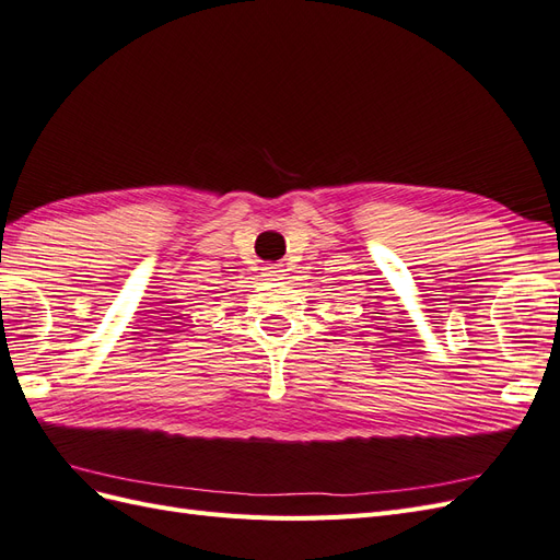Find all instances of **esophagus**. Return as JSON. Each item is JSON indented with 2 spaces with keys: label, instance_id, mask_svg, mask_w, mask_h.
<instances>
[{
  "label": "esophagus",
  "instance_id": "obj_1",
  "mask_svg": "<svg viewBox=\"0 0 560 560\" xmlns=\"http://www.w3.org/2000/svg\"><path fill=\"white\" fill-rule=\"evenodd\" d=\"M264 278L266 280H284V268L280 264H270L264 268Z\"/></svg>",
  "mask_w": 560,
  "mask_h": 560
}]
</instances>
